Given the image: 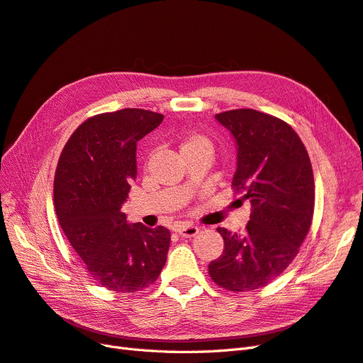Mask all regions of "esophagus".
<instances>
[{"label":"esophagus","mask_w":363,"mask_h":363,"mask_svg":"<svg viewBox=\"0 0 363 363\" xmlns=\"http://www.w3.org/2000/svg\"><path fill=\"white\" fill-rule=\"evenodd\" d=\"M199 230H200L199 227L193 225V224H184V225L178 227V233L182 238H194L199 233Z\"/></svg>","instance_id":"34e87169"}]
</instances>
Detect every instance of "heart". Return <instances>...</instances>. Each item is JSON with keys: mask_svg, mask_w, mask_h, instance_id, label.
I'll list each match as a JSON object with an SVG mask.
<instances>
[{"mask_svg": "<svg viewBox=\"0 0 363 363\" xmlns=\"http://www.w3.org/2000/svg\"><path fill=\"white\" fill-rule=\"evenodd\" d=\"M179 152L181 155L190 154V152H205L212 155L213 146H212V142L208 138L202 136V134H190L189 138H185L182 140Z\"/></svg>", "mask_w": 363, "mask_h": 363, "instance_id": "1", "label": "heart"}]
</instances>
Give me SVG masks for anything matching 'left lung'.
<instances>
[{
    "label": "left lung",
    "mask_w": 363,
    "mask_h": 363,
    "mask_svg": "<svg viewBox=\"0 0 363 363\" xmlns=\"http://www.w3.org/2000/svg\"><path fill=\"white\" fill-rule=\"evenodd\" d=\"M236 145L232 185L251 203L245 235L218 227L221 256L209 263L220 287L248 291L274 281L296 257L314 213V174L299 136L289 124L254 109L216 115Z\"/></svg>",
    "instance_id": "8db88e82"
}]
</instances>
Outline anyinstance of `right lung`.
<instances>
[{"mask_svg": "<svg viewBox=\"0 0 363 363\" xmlns=\"http://www.w3.org/2000/svg\"><path fill=\"white\" fill-rule=\"evenodd\" d=\"M163 115L121 109L86 119L61 152L53 203L67 239L97 283L128 294L158 278L170 232L128 223L121 211L136 179V147Z\"/></svg>", "mask_w": 363, "mask_h": 363, "instance_id": "1", "label": "right lung"}]
</instances>
